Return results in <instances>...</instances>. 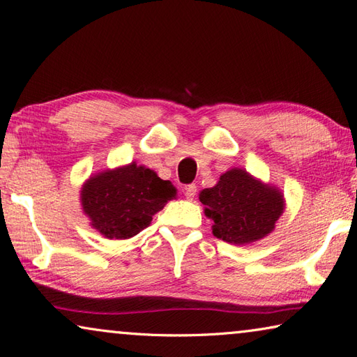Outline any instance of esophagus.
Segmentation results:
<instances>
[{
	"instance_id": "obj_1",
	"label": "esophagus",
	"mask_w": 357,
	"mask_h": 357,
	"mask_svg": "<svg viewBox=\"0 0 357 357\" xmlns=\"http://www.w3.org/2000/svg\"><path fill=\"white\" fill-rule=\"evenodd\" d=\"M196 190H198V187H196L195 184H188L185 188H184V195L187 199H193L195 195H196Z\"/></svg>"
}]
</instances>
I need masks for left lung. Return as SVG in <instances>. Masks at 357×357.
Here are the masks:
<instances>
[{
  "label": "left lung",
  "mask_w": 357,
  "mask_h": 357,
  "mask_svg": "<svg viewBox=\"0 0 357 357\" xmlns=\"http://www.w3.org/2000/svg\"><path fill=\"white\" fill-rule=\"evenodd\" d=\"M199 201L213 219L215 236L238 245L267 236L284 211L279 190L241 169L225 172L215 187L204 188Z\"/></svg>",
  "instance_id": "1"
}]
</instances>
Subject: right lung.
<instances>
[{"instance_id": "obj_1", "label": "right lung", "mask_w": 357, "mask_h": 357, "mask_svg": "<svg viewBox=\"0 0 357 357\" xmlns=\"http://www.w3.org/2000/svg\"><path fill=\"white\" fill-rule=\"evenodd\" d=\"M176 196L170 181L135 162L90 178L81 190L84 213L109 239H128L147 229L153 215Z\"/></svg>"}]
</instances>
